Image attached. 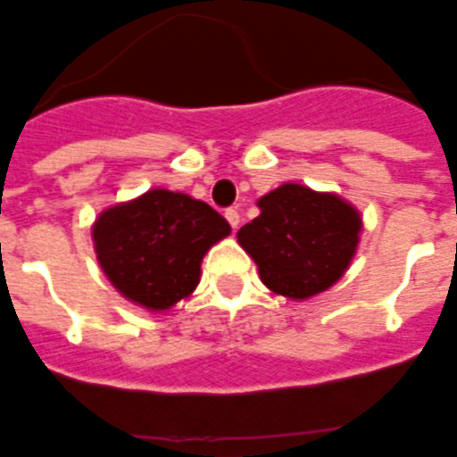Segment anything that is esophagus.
Segmentation results:
<instances>
[{
  "instance_id": "obj_1",
  "label": "esophagus",
  "mask_w": 457,
  "mask_h": 457,
  "mask_svg": "<svg viewBox=\"0 0 457 457\" xmlns=\"http://www.w3.org/2000/svg\"><path fill=\"white\" fill-rule=\"evenodd\" d=\"M225 218H228V222L232 225V229L239 228V213H237L235 208H228V211H225Z\"/></svg>"
}]
</instances>
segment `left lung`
Returning a JSON list of instances; mask_svg holds the SVG:
<instances>
[{"label": "left lung", "instance_id": "obj_1", "mask_svg": "<svg viewBox=\"0 0 457 457\" xmlns=\"http://www.w3.org/2000/svg\"><path fill=\"white\" fill-rule=\"evenodd\" d=\"M261 215L237 232L275 295L309 299L345 275L360 244V211L328 191L283 184L259 198Z\"/></svg>", "mask_w": 457, "mask_h": 457}]
</instances>
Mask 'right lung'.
I'll return each instance as SVG.
<instances>
[{
	"mask_svg": "<svg viewBox=\"0 0 457 457\" xmlns=\"http://www.w3.org/2000/svg\"><path fill=\"white\" fill-rule=\"evenodd\" d=\"M229 232V222L204 201L151 189L97 215L93 244L121 297L165 312L196 290L205 252Z\"/></svg>",
	"mask_w": 457,
	"mask_h": 457,
	"instance_id": "add662e5",
	"label": "right lung"
}]
</instances>
